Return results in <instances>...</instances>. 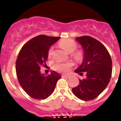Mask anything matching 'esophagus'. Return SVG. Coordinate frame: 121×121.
Returning a JSON list of instances; mask_svg holds the SVG:
<instances>
[{
    "mask_svg": "<svg viewBox=\"0 0 121 121\" xmlns=\"http://www.w3.org/2000/svg\"><path fill=\"white\" fill-rule=\"evenodd\" d=\"M62 77H63V78H68L70 77V76L68 75H63Z\"/></svg>",
    "mask_w": 121,
    "mask_h": 121,
    "instance_id": "34e87169",
    "label": "esophagus"
}]
</instances>
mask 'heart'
I'll use <instances>...</instances> for the list:
<instances>
[{
	"label": "heart",
	"mask_w": 121,
	"mask_h": 121,
	"mask_svg": "<svg viewBox=\"0 0 121 121\" xmlns=\"http://www.w3.org/2000/svg\"><path fill=\"white\" fill-rule=\"evenodd\" d=\"M60 46L67 53L71 54L74 52L77 48V45L76 43L71 39H64L62 40L60 42ZM53 52V47H51L48 52V57L50 58ZM73 57L77 61H80L82 59V54L80 52H76L73 54ZM72 66V64L70 63H57L54 65V68L56 71L61 73H67Z\"/></svg>",
	"instance_id": "b5f03b06"
}]
</instances>
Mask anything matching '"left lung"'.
<instances>
[{"label": "left lung", "instance_id": "8db88e82", "mask_svg": "<svg viewBox=\"0 0 121 121\" xmlns=\"http://www.w3.org/2000/svg\"><path fill=\"white\" fill-rule=\"evenodd\" d=\"M75 40L82 46L84 57L75 72L80 75L85 73V78L80 79L79 85L72 91L78 98L90 101L103 92L110 81L112 60L105 47L96 39L84 36L76 37Z\"/></svg>", "mask_w": 121, "mask_h": 121}]
</instances>
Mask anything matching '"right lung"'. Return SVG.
<instances>
[{
    "instance_id": "obj_1",
    "label": "right lung",
    "mask_w": 121,
    "mask_h": 121,
    "mask_svg": "<svg viewBox=\"0 0 121 121\" xmlns=\"http://www.w3.org/2000/svg\"><path fill=\"white\" fill-rule=\"evenodd\" d=\"M59 39L39 35L26 43L19 52L16 62L17 77L22 88L31 98L39 100L48 98L61 78L54 71L48 75L40 72V67L46 66L48 50Z\"/></svg>"
}]
</instances>
